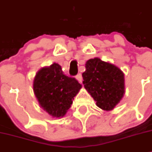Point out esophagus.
Here are the masks:
<instances>
[{"label":"esophagus","instance_id":"obj_1","mask_svg":"<svg viewBox=\"0 0 152 152\" xmlns=\"http://www.w3.org/2000/svg\"><path fill=\"white\" fill-rule=\"evenodd\" d=\"M76 79H77V81L80 83L82 82V75H81V74H78V75L76 76Z\"/></svg>","mask_w":152,"mask_h":152}]
</instances>
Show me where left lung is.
Here are the masks:
<instances>
[{
    "label": "left lung",
    "instance_id": "left-lung-1",
    "mask_svg": "<svg viewBox=\"0 0 152 152\" xmlns=\"http://www.w3.org/2000/svg\"><path fill=\"white\" fill-rule=\"evenodd\" d=\"M82 74L85 88L104 111H111L120 102L124 94V77L122 71L100 58L90 59Z\"/></svg>",
    "mask_w": 152,
    "mask_h": 152
}]
</instances>
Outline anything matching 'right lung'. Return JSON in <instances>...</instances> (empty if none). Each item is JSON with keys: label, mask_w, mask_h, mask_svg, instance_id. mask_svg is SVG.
<instances>
[{"label": "right lung", "mask_w": 152, "mask_h": 152, "mask_svg": "<svg viewBox=\"0 0 152 152\" xmlns=\"http://www.w3.org/2000/svg\"><path fill=\"white\" fill-rule=\"evenodd\" d=\"M81 88L78 81L75 77L66 76L57 63L42 67L34 79V93L37 102L53 118L65 115Z\"/></svg>", "instance_id": "add662e5"}]
</instances>
